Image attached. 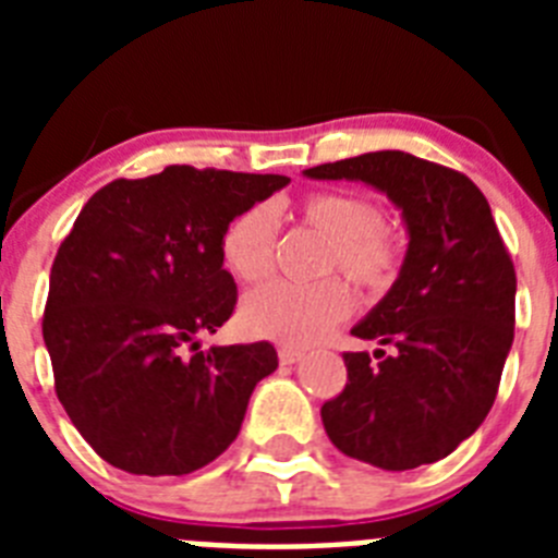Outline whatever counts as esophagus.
<instances>
[{
    "label": "esophagus",
    "mask_w": 558,
    "mask_h": 558,
    "mask_svg": "<svg viewBox=\"0 0 558 558\" xmlns=\"http://www.w3.org/2000/svg\"><path fill=\"white\" fill-rule=\"evenodd\" d=\"M304 357L302 349L295 347H279V363H284V366H290V363H299V360Z\"/></svg>",
    "instance_id": "34e87169"
}]
</instances>
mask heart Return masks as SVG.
Here are the masks:
<instances>
[{"label":"heart","mask_w":558,"mask_h":558,"mask_svg":"<svg viewBox=\"0 0 558 558\" xmlns=\"http://www.w3.org/2000/svg\"><path fill=\"white\" fill-rule=\"evenodd\" d=\"M293 220L327 240L315 284H274L256 290L240 307V327L251 338H268L290 347L322 340L352 310V290L332 274H343L368 293L391 288L402 268V236L379 220L368 195L352 190L310 192L299 201ZM220 256L229 274L243 284H263L279 263V229L268 204L248 206L223 231Z\"/></svg>","instance_id":"1"}]
</instances>
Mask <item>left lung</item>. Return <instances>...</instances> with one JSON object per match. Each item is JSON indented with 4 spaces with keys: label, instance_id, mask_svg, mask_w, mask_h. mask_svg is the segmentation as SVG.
Returning a JSON list of instances; mask_svg holds the SVG:
<instances>
[{
    "label": "left lung",
    "instance_id": "8db88e82",
    "mask_svg": "<svg viewBox=\"0 0 558 558\" xmlns=\"http://www.w3.org/2000/svg\"><path fill=\"white\" fill-rule=\"evenodd\" d=\"M304 172L377 186L411 234L399 279L352 329L388 352H343L347 386L324 402V430L379 470L441 461L492 411L514 340L517 274L489 201L463 172L402 150Z\"/></svg>",
    "mask_w": 558,
    "mask_h": 558
}]
</instances>
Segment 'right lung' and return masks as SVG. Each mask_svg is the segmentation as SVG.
<instances>
[{"mask_svg":"<svg viewBox=\"0 0 558 558\" xmlns=\"http://www.w3.org/2000/svg\"><path fill=\"white\" fill-rule=\"evenodd\" d=\"M288 175L170 165L97 190L49 274L44 343L56 393L92 450L131 475H190L243 425L276 366L268 340L211 347L234 313L220 240Z\"/></svg>","mask_w":558,"mask_h":558,"instance_id":"1","label":"right lung"}]
</instances>
